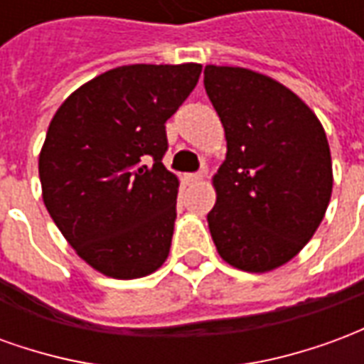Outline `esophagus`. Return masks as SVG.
<instances>
[{"mask_svg": "<svg viewBox=\"0 0 364 364\" xmlns=\"http://www.w3.org/2000/svg\"><path fill=\"white\" fill-rule=\"evenodd\" d=\"M203 177H205V173H189V175H185V179H187V183L203 181Z\"/></svg>", "mask_w": 364, "mask_h": 364, "instance_id": "obj_1", "label": "esophagus"}]
</instances>
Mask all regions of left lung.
Wrapping results in <instances>:
<instances>
[{
    "label": "left lung",
    "instance_id": "8db88e82",
    "mask_svg": "<svg viewBox=\"0 0 364 364\" xmlns=\"http://www.w3.org/2000/svg\"><path fill=\"white\" fill-rule=\"evenodd\" d=\"M206 95L226 134L208 213L220 257L267 273L300 253L328 210L333 169L316 112L273 77L247 68L206 66Z\"/></svg>",
    "mask_w": 364,
    "mask_h": 364
}]
</instances>
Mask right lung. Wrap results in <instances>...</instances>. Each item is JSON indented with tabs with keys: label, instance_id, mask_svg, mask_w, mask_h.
I'll return each instance as SVG.
<instances>
[{
	"label": "right lung",
	"instance_id": "1",
	"mask_svg": "<svg viewBox=\"0 0 364 364\" xmlns=\"http://www.w3.org/2000/svg\"><path fill=\"white\" fill-rule=\"evenodd\" d=\"M200 64H132L97 75L52 117L38 156L46 210L90 267L140 279L166 263L179 179L161 158L166 120Z\"/></svg>",
	"mask_w": 364,
	"mask_h": 364
}]
</instances>
